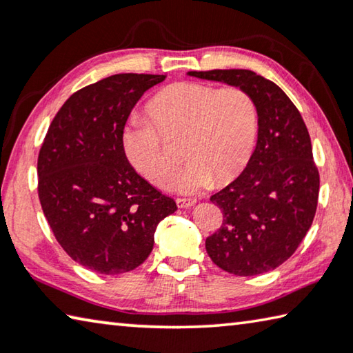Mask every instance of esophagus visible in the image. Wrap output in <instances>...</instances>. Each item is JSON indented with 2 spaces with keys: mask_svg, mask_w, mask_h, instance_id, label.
<instances>
[{
  "mask_svg": "<svg viewBox=\"0 0 353 353\" xmlns=\"http://www.w3.org/2000/svg\"><path fill=\"white\" fill-rule=\"evenodd\" d=\"M176 204L179 208H188L193 207L196 204V199H185V198H177Z\"/></svg>",
  "mask_w": 353,
  "mask_h": 353,
  "instance_id": "1",
  "label": "esophagus"
}]
</instances>
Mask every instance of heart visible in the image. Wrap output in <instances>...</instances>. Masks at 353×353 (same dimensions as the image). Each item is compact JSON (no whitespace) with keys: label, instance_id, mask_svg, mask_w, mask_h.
I'll use <instances>...</instances> for the list:
<instances>
[{"label":"heart","instance_id":"1","mask_svg":"<svg viewBox=\"0 0 353 353\" xmlns=\"http://www.w3.org/2000/svg\"><path fill=\"white\" fill-rule=\"evenodd\" d=\"M146 112L153 124L137 119L124 129L123 140L130 162L155 187L168 183L177 163L159 133L165 140L181 139L187 163L172 187L182 193H196L213 181H234L252 157L259 110L252 97L240 87L177 82L155 93Z\"/></svg>","mask_w":353,"mask_h":353}]
</instances>
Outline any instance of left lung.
Here are the masks:
<instances>
[{
	"label": "left lung",
	"instance_id": "1",
	"mask_svg": "<svg viewBox=\"0 0 353 353\" xmlns=\"http://www.w3.org/2000/svg\"><path fill=\"white\" fill-rule=\"evenodd\" d=\"M246 90L259 110V139L244 171L210 201L223 225L205 240L214 265L235 276L276 270L312 227L319 196L308 129L301 112L272 81L250 70L188 71Z\"/></svg>",
	"mask_w": 353,
	"mask_h": 353
}]
</instances>
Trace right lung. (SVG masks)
<instances>
[{
	"label": "right lung",
	"instance_id": "obj_1",
	"mask_svg": "<svg viewBox=\"0 0 353 353\" xmlns=\"http://www.w3.org/2000/svg\"><path fill=\"white\" fill-rule=\"evenodd\" d=\"M163 74L121 73L77 90L50 124L37 160L39 199L52 234L87 270L139 268L176 202L137 174L124 152L126 121Z\"/></svg>",
	"mask_w": 353,
	"mask_h": 353
}]
</instances>
